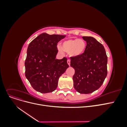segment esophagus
Returning a JSON list of instances; mask_svg holds the SVG:
<instances>
[{
    "instance_id": "esophagus-1",
    "label": "esophagus",
    "mask_w": 127,
    "mask_h": 127,
    "mask_svg": "<svg viewBox=\"0 0 127 127\" xmlns=\"http://www.w3.org/2000/svg\"><path fill=\"white\" fill-rule=\"evenodd\" d=\"M67 63H68V64L69 65V66H70V60L68 59V60H67Z\"/></svg>"
}]
</instances>
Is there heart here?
Here are the masks:
<instances>
[{"instance_id": "heart-1", "label": "heart", "mask_w": 127, "mask_h": 127, "mask_svg": "<svg viewBox=\"0 0 127 127\" xmlns=\"http://www.w3.org/2000/svg\"><path fill=\"white\" fill-rule=\"evenodd\" d=\"M86 48V43L84 40L75 39L64 41L61 44V48H58L60 52L62 50L69 53L71 57H77L82 55Z\"/></svg>"}]
</instances>
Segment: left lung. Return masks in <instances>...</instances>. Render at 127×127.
Listing matches in <instances>:
<instances>
[{
    "instance_id": "left-lung-1",
    "label": "left lung",
    "mask_w": 127,
    "mask_h": 127,
    "mask_svg": "<svg viewBox=\"0 0 127 127\" xmlns=\"http://www.w3.org/2000/svg\"><path fill=\"white\" fill-rule=\"evenodd\" d=\"M86 48L81 56L70 58L75 69L74 87L80 94H90L101 86L107 76V57L104 47L95 38L83 36Z\"/></svg>"
}]
</instances>
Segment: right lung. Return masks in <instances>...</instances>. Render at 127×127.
Wrapping results in <instances>:
<instances>
[{"mask_svg": "<svg viewBox=\"0 0 127 127\" xmlns=\"http://www.w3.org/2000/svg\"><path fill=\"white\" fill-rule=\"evenodd\" d=\"M66 35L42 33L29 44L25 61V76L32 87L42 93L54 91L69 67L66 58L56 59L57 43Z\"/></svg>", "mask_w": 127, "mask_h": 127, "instance_id": "right-lung-1", "label": "right lung"}]
</instances>
